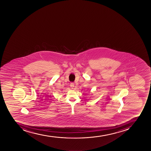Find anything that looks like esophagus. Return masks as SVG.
<instances>
[{"label":"esophagus","mask_w":151,"mask_h":151,"mask_svg":"<svg viewBox=\"0 0 151 151\" xmlns=\"http://www.w3.org/2000/svg\"><path fill=\"white\" fill-rule=\"evenodd\" d=\"M70 86V88H71L72 89H73L74 87V83H71Z\"/></svg>","instance_id":"1"}]
</instances>
